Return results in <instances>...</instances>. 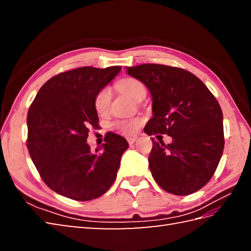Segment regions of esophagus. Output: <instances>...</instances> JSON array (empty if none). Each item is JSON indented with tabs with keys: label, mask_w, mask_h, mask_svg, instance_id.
<instances>
[{
	"label": "esophagus",
	"mask_w": 251,
	"mask_h": 251,
	"mask_svg": "<svg viewBox=\"0 0 251 251\" xmlns=\"http://www.w3.org/2000/svg\"><path fill=\"white\" fill-rule=\"evenodd\" d=\"M136 140H137L136 137H129V138H127V141H128L129 145H132V143L136 142Z\"/></svg>",
	"instance_id": "34e87169"
}]
</instances>
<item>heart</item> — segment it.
I'll return each mask as SVG.
<instances>
[{
  "instance_id": "heart-1",
  "label": "heart",
  "mask_w": 251,
  "mask_h": 251,
  "mask_svg": "<svg viewBox=\"0 0 251 251\" xmlns=\"http://www.w3.org/2000/svg\"><path fill=\"white\" fill-rule=\"evenodd\" d=\"M117 88L121 92L129 95L131 98L135 100H142L147 95V88L141 81L135 77H125L120 79L116 84ZM112 99L111 88L105 86L101 88L99 92L96 94L94 98V106L95 110L100 115H104L108 113L110 109V103ZM141 125V120L135 117V119L128 120H120L114 123L115 128L119 130L121 134L130 136L134 135Z\"/></svg>"
}]
</instances>
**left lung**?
<instances>
[{"mask_svg": "<svg viewBox=\"0 0 251 251\" xmlns=\"http://www.w3.org/2000/svg\"><path fill=\"white\" fill-rule=\"evenodd\" d=\"M149 88L153 117L148 135H168L173 142L155 141L149 166L156 183L168 193L189 195L214 176L225 149L220 104L206 85L184 69L157 63L127 68Z\"/></svg>", "mask_w": 251, "mask_h": 251, "instance_id": "left-lung-1", "label": "left lung"}]
</instances>
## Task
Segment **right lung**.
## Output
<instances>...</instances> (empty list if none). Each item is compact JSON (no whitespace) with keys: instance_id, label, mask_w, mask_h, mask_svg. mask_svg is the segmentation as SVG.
<instances>
[{"instance_id":"add662e5","label":"right lung","mask_w":251,"mask_h":251,"mask_svg":"<svg viewBox=\"0 0 251 251\" xmlns=\"http://www.w3.org/2000/svg\"><path fill=\"white\" fill-rule=\"evenodd\" d=\"M121 69L82 67L61 72L40 88L31 103L26 147L42 180L56 193L85 201L113 184L128 142L111 134L103 151L92 153L86 140L90 127L99 123L95 96Z\"/></svg>"}]
</instances>
